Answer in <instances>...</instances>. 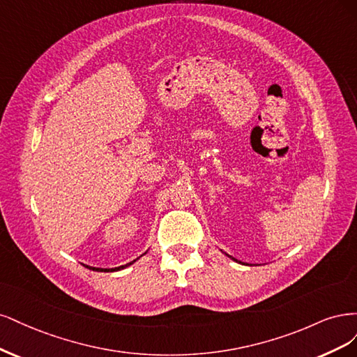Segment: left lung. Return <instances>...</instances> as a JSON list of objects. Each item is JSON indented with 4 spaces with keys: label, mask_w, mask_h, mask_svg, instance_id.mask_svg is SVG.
I'll use <instances>...</instances> for the list:
<instances>
[{
    "label": "left lung",
    "mask_w": 357,
    "mask_h": 357,
    "mask_svg": "<svg viewBox=\"0 0 357 357\" xmlns=\"http://www.w3.org/2000/svg\"><path fill=\"white\" fill-rule=\"evenodd\" d=\"M228 257H229V255H228ZM229 258H231V259H234V261H237V259H236V258H233V257H229ZM237 262H240V264H243V262H241V261H237Z\"/></svg>",
    "instance_id": "8db88e82"
}]
</instances>
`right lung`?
Wrapping results in <instances>:
<instances>
[{
    "label": "right lung",
    "instance_id": "right-lung-1",
    "mask_svg": "<svg viewBox=\"0 0 357 357\" xmlns=\"http://www.w3.org/2000/svg\"><path fill=\"white\" fill-rule=\"evenodd\" d=\"M146 254V252H145ZM142 257V255H141ZM136 261V259H135ZM135 261H132V262H129V264H126V266H120V267H116V268H96V267H89V266H86L87 268H90V270H95V271H103V273H109V271H119V270H123V268H126V267H129V266H132V264L135 262Z\"/></svg>",
    "mask_w": 357,
    "mask_h": 357
}]
</instances>
